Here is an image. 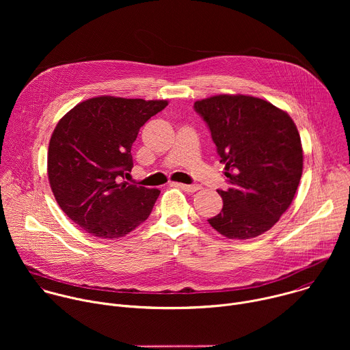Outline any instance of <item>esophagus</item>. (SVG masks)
<instances>
[{"label":"esophagus","instance_id":"obj_1","mask_svg":"<svg viewBox=\"0 0 350 350\" xmlns=\"http://www.w3.org/2000/svg\"><path fill=\"white\" fill-rule=\"evenodd\" d=\"M172 185L178 187V188H181L183 191H187V192H195V191H198L199 188H201V185H198V184L188 185V184H181V183H172Z\"/></svg>","mask_w":350,"mask_h":350}]
</instances>
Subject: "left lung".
<instances>
[{
	"label": "left lung",
	"instance_id": "1",
	"mask_svg": "<svg viewBox=\"0 0 350 350\" xmlns=\"http://www.w3.org/2000/svg\"><path fill=\"white\" fill-rule=\"evenodd\" d=\"M211 130L230 188L209 224L230 239L270 230L292 204L302 177L301 137L291 116L265 99L216 95L193 104Z\"/></svg>",
	"mask_w": 350,
	"mask_h": 350
}]
</instances>
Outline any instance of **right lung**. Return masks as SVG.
Segmentation results:
<instances>
[{"label": "right lung", "instance_id": "right-lung-1", "mask_svg": "<svg viewBox=\"0 0 350 350\" xmlns=\"http://www.w3.org/2000/svg\"><path fill=\"white\" fill-rule=\"evenodd\" d=\"M167 101L95 96L57 124L48 146V180L61 209L98 238H120L151 215L157 188L123 181L133 169L139 129Z\"/></svg>", "mask_w": 350, "mask_h": 350}]
</instances>
